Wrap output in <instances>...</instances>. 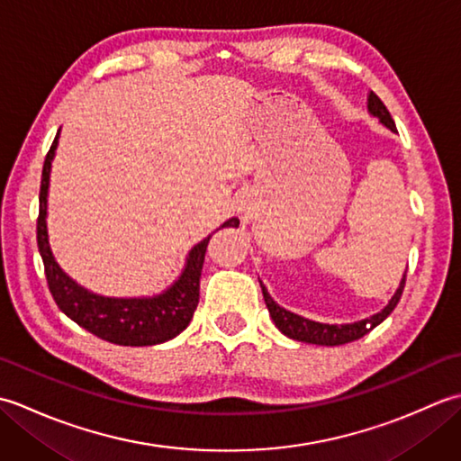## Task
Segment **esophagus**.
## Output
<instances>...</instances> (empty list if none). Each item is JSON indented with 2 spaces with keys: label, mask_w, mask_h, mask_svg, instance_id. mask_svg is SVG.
Here are the masks:
<instances>
[{
  "label": "esophagus",
  "mask_w": 461,
  "mask_h": 461,
  "mask_svg": "<svg viewBox=\"0 0 461 461\" xmlns=\"http://www.w3.org/2000/svg\"><path fill=\"white\" fill-rule=\"evenodd\" d=\"M253 208H256V198L251 194H241L236 203V210L240 213H249Z\"/></svg>",
  "instance_id": "34e87169"
}]
</instances>
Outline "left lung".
<instances>
[{
    "label": "left lung",
    "instance_id": "left-lung-1",
    "mask_svg": "<svg viewBox=\"0 0 461 461\" xmlns=\"http://www.w3.org/2000/svg\"><path fill=\"white\" fill-rule=\"evenodd\" d=\"M368 113L378 119L382 124L386 126L388 131L396 132V124L393 121V116H390L388 109L384 106L378 96L370 91L368 95ZM404 283H406V273L402 276V281H400V285L396 289V293L393 297H390L388 305L375 312L372 317H366L362 321H355V322H345V325H329V322H317V321H311L305 319L301 315H295V312H291L287 309L279 307L276 301L271 299L269 291L266 289V285L259 281L261 291H263V299H266V305L269 309V315L276 322V327L283 332V335L293 339V340H301V342H311V345H322V347H339V345H347L350 340H357L360 337H365L366 332H370L375 327H378L382 321H384L390 312L394 311V307L398 305L400 297H402V291H404Z\"/></svg>",
    "mask_w": 461,
    "mask_h": 461
}]
</instances>
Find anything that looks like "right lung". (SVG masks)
<instances>
[{"instance_id":"add662e5","label":"right lung","mask_w":461,"mask_h":461,"mask_svg":"<svg viewBox=\"0 0 461 461\" xmlns=\"http://www.w3.org/2000/svg\"><path fill=\"white\" fill-rule=\"evenodd\" d=\"M61 132V131H59ZM59 132L47 152L41 174L37 218V246L41 253L49 291L65 315L95 337L122 347H152L178 337L190 325L200 301V277L210 238L188 251L184 269L168 289L152 297H104L71 279L59 266L47 231V195L51 162L59 144ZM240 220L231 218L220 228H238Z\"/></svg>"}]
</instances>
